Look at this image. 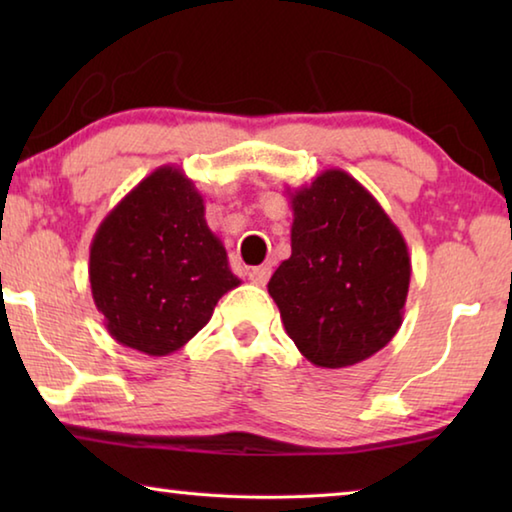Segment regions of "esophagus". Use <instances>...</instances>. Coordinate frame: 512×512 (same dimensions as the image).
I'll return each mask as SVG.
<instances>
[{"label":"esophagus","instance_id":"obj_1","mask_svg":"<svg viewBox=\"0 0 512 512\" xmlns=\"http://www.w3.org/2000/svg\"><path fill=\"white\" fill-rule=\"evenodd\" d=\"M248 277H250V282H253V284H259V287H264V284L268 282V277H271V266L262 264V266L250 268Z\"/></svg>","mask_w":512,"mask_h":512}]
</instances>
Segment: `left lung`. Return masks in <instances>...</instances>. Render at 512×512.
I'll list each match as a JSON object with an SVG mask.
<instances>
[{"label": "left lung", "instance_id": "obj_1", "mask_svg": "<svg viewBox=\"0 0 512 512\" xmlns=\"http://www.w3.org/2000/svg\"><path fill=\"white\" fill-rule=\"evenodd\" d=\"M289 198L291 257L268 282L284 329L318 368L366 361L402 325L411 282L402 232L341 169L323 171Z\"/></svg>", "mask_w": 512, "mask_h": 512}]
</instances>
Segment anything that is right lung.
Masks as SVG:
<instances>
[{
	"mask_svg": "<svg viewBox=\"0 0 512 512\" xmlns=\"http://www.w3.org/2000/svg\"><path fill=\"white\" fill-rule=\"evenodd\" d=\"M239 284L207 228L203 196L169 164L121 198L90 246L92 298L108 334L149 357L183 348Z\"/></svg>",
	"mask_w": 512,
	"mask_h": 512,
	"instance_id": "obj_1",
	"label": "right lung"
}]
</instances>
